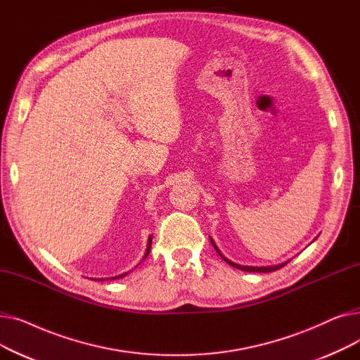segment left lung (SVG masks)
<instances>
[{
	"label": "left lung",
	"mask_w": 360,
	"mask_h": 360,
	"mask_svg": "<svg viewBox=\"0 0 360 360\" xmlns=\"http://www.w3.org/2000/svg\"><path fill=\"white\" fill-rule=\"evenodd\" d=\"M212 240V243H213V247H214V250L219 252V255L228 262V264H231L232 267H235V269H239V270H242V271H255V273H271V271H276V270H278V269H281V267H285L288 262H283V264H280V266H271V267H248V266H239V264H235V262H232V261H229L228 258H224L223 255H221V252L219 251V248L216 247V243L213 242V239H210Z\"/></svg>",
	"instance_id": "left-lung-1"
}]
</instances>
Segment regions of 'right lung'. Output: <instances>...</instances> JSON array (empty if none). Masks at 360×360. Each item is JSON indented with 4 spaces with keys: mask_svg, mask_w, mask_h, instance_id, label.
<instances>
[{
    "mask_svg": "<svg viewBox=\"0 0 360 360\" xmlns=\"http://www.w3.org/2000/svg\"><path fill=\"white\" fill-rule=\"evenodd\" d=\"M150 248H151V236L148 238V245H147V251H146V255H144V258L148 255V252H150ZM128 273H124V274H121V276H115V277H110V280H117V278H121V277H124V276H127ZM101 280H105V278H101Z\"/></svg>",
    "mask_w": 360,
    "mask_h": 360,
    "instance_id": "obj_1",
    "label": "right lung"
}]
</instances>
